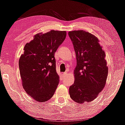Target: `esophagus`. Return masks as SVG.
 <instances>
[{
    "instance_id": "obj_1",
    "label": "esophagus",
    "mask_w": 125,
    "mask_h": 125,
    "mask_svg": "<svg viewBox=\"0 0 125 125\" xmlns=\"http://www.w3.org/2000/svg\"><path fill=\"white\" fill-rule=\"evenodd\" d=\"M66 74H67V72H65L64 73H62V75L63 76H66Z\"/></svg>"
}]
</instances>
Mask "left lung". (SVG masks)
Masks as SVG:
<instances>
[{"label": "left lung", "mask_w": 125, "mask_h": 125, "mask_svg": "<svg viewBox=\"0 0 125 125\" xmlns=\"http://www.w3.org/2000/svg\"><path fill=\"white\" fill-rule=\"evenodd\" d=\"M76 53L77 65L74 82L69 87V94L79 104L96 98L106 84L108 68L105 53L97 37L83 30L69 32Z\"/></svg>", "instance_id": "left-lung-1"}]
</instances>
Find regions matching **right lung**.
I'll list each match as a JSON object with an SVG mask.
<instances>
[{"mask_svg":"<svg viewBox=\"0 0 125 125\" xmlns=\"http://www.w3.org/2000/svg\"><path fill=\"white\" fill-rule=\"evenodd\" d=\"M66 31L51 30L34 36L19 61L22 85L34 100L43 102L53 95L59 83L54 53L65 39Z\"/></svg>","mask_w":125,"mask_h":125,"instance_id":"obj_1","label":"right lung"}]
</instances>
